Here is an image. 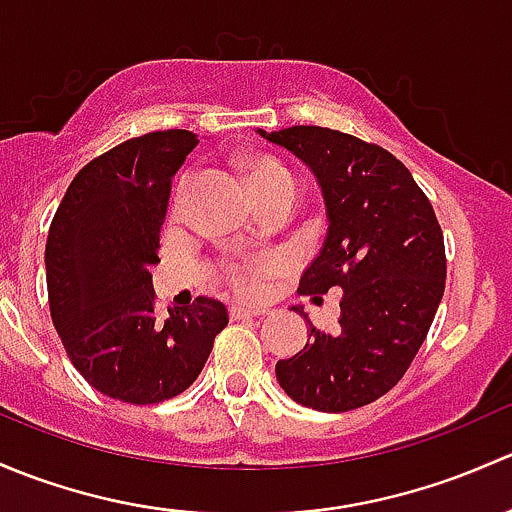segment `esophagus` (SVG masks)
I'll return each instance as SVG.
<instances>
[{"instance_id": "esophagus-1", "label": "esophagus", "mask_w": 512, "mask_h": 512, "mask_svg": "<svg viewBox=\"0 0 512 512\" xmlns=\"http://www.w3.org/2000/svg\"><path fill=\"white\" fill-rule=\"evenodd\" d=\"M229 315L231 320H244V318H256V315H266V310L251 308V305H231Z\"/></svg>"}]
</instances>
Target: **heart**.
<instances>
[{
  "mask_svg": "<svg viewBox=\"0 0 512 512\" xmlns=\"http://www.w3.org/2000/svg\"><path fill=\"white\" fill-rule=\"evenodd\" d=\"M281 182H291V175H288V172L283 170L278 162L268 160V157H258V160L251 162V187H254V194L261 192V189H266V187H273V184H281ZM187 189H189V177H184V182L179 184V202L184 199ZM261 266H266V263H258V268ZM234 278L246 293L256 291V278L251 276L249 268H244V266L236 268Z\"/></svg>",
  "mask_w": 512,
  "mask_h": 512,
  "instance_id": "heart-1",
  "label": "heart"
}]
</instances>
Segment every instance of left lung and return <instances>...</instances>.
<instances>
[{
  "instance_id": "obj_1",
  "label": "left lung",
  "mask_w": 512,
  "mask_h": 512,
  "mask_svg": "<svg viewBox=\"0 0 512 512\" xmlns=\"http://www.w3.org/2000/svg\"><path fill=\"white\" fill-rule=\"evenodd\" d=\"M293 152L318 182L328 231L300 276V293L342 288L340 325L310 337L276 377L293 402L318 412L365 407L409 370L446 283L444 236L412 172L377 145L318 125L256 130Z\"/></svg>"
}]
</instances>
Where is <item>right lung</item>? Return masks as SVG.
<instances>
[{
    "label": "right lung",
    "mask_w": 512,
    "mask_h": 512,
    "mask_svg": "<svg viewBox=\"0 0 512 512\" xmlns=\"http://www.w3.org/2000/svg\"><path fill=\"white\" fill-rule=\"evenodd\" d=\"M197 142L189 130L120 142L78 172L51 221L44 256L51 318L73 367L120 402L182 394L229 323L214 298L170 308L165 320L152 305L172 177Z\"/></svg>",
    "instance_id": "add662e5"
}]
</instances>
